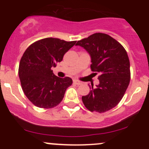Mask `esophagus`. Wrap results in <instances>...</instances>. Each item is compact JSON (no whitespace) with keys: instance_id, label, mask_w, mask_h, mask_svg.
Returning a JSON list of instances; mask_svg holds the SVG:
<instances>
[{"instance_id":"esophagus-1","label":"esophagus","mask_w":149,"mask_h":149,"mask_svg":"<svg viewBox=\"0 0 149 149\" xmlns=\"http://www.w3.org/2000/svg\"><path fill=\"white\" fill-rule=\"evenodd\" d=\"M73 84L74 85H80V84H81V82L80 81H78V80H73Z\"/></svg>"}]
</instances>
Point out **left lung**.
Segmentation results:
<instances>
[{
	"label": "left lung",
	"instance_id": "obj_1",
	"mask_svg": "<svg viewBox=\"0 0 149 149\" xmlns=\"http://www.w3.org/2000/svg\"><path fill=\"white\" fill-rule=\"evenodd\" d=\"M76 45L83 47L91 57L92 71L100 73V84L82 97L85 107L90 111L104 113L122 100L130 80V60L120 42L105 33H96L78 40Z\"/></svg>",
	"mask_w": 149,
	"mask_h": 149
}]
</instances>
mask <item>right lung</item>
Instances as JSON below:
<instances>
[{"mask_svg": "<svg viewBox=\"0 0 149 149\" xmlns=\"http://www.w3.org/2000/svg\"><path fill=\"white\" fill-rule=\"evenodd\" d=\"M76 42L46 38L26 49L19 62V77L25 95L35 106L51 109L63 100L72 79L56 76L52 68L62 61L65 53Z\"/></svg>", "mask_w": 149, "mask_h": 149, "instance_id": "add662e5", "label": "right lung"}]
</instances>
